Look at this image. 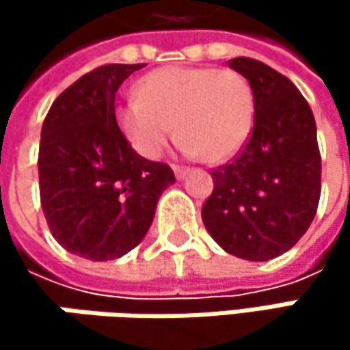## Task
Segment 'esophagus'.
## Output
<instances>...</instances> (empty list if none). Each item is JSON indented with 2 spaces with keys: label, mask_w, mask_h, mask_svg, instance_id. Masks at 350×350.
I'll return each instance as SVG.
<instances>
[{
  "label": "esophagus",
  "mask_w": 350,
  "mask_h": 350,
  "mask_svg": "<svg viewBox=\"0 0 350 350\" xmlns=\"http://www.w3.org/2000/svg\"><path fill=\"white\" fill-rule=\"evenodd\" d=\"M174 174L178 180H182V178H186V174H188V170L186 168H180V166H174Z\"/></svg>",
  "instance_id": "34e87169"
}]
</instances>
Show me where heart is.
<instances>
[{"instance_id": "1", "label": "heart", "mask_w": 350, "mask_h": 350, "mask_svg": "<svg viewBox=\"0 0 350 350\" xmlns=\"http://www.w3.org/2000/svg\"><path fill=\"white\" fill-rule=\"evenodd\" d=\"M137 99L117 107V123L131 148L158 160L176 133L186 156L225 162L239 152L253 121V91L231 68L164 66L135 85Z\"/></svg>"}]
</instances>
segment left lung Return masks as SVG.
Returning a JSON list of instances; mask_svg holds the SVG:
<instances>
[{"instance_id": "1", "label": "left lung", "mask_w": 350, "mask_h": 350, "mask_svg": "<svg viewBox=\"0 0 350 350\" xmlns=\"http://www.w3.org/2000/svg\"><path fill=\"white\" fill-rule=\"evenodd\" d=\"M253 91V131L243 152L213 170L202 206L208 235L227 253L273 259L308 231L320 200V152L312 109L296 85L253 58H233Z\"/></svg>"}]
</instances>
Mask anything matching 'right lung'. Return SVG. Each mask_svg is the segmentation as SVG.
<instances>
[{"label":"right lung","mask_w":350,"mask_h":350,"mask_svg":"<svg viewBox=\"0 0 350 350\" xmlns=\"http://www.w3.org/2000/svg\"><path fill=\"white\" fill-rule=\"evenodd\" d=\"M144 64H105L72 83L52 103L40 137L42 211L66 251L107 261L146 237L170 166L142 158L115 119L121 83Z\"/></svg>","instance_id":"1"}]
</instances>
